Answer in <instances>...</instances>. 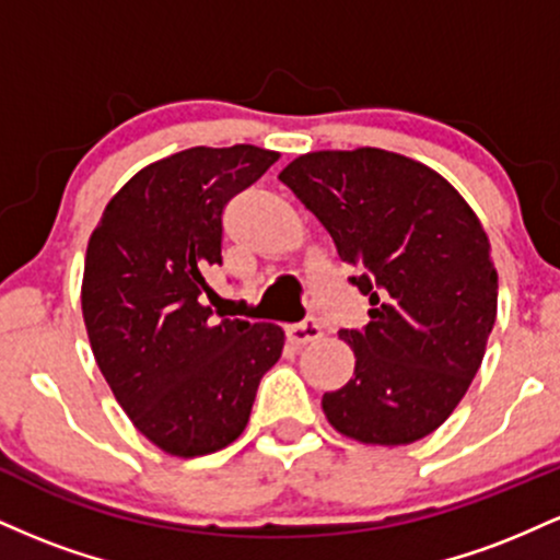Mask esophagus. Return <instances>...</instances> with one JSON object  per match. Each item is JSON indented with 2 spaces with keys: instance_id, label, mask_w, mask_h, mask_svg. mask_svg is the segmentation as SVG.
Returning <instances> with one entry per match:
<instances>
[{
  "instance_id": "34e87169",
  "label": "esophagus",
  "mask_w": 560,
  "mask_h": 560,
  "mask_svg": "<svg viewBox=\"0 0 560 560\" xmlns=\"http://www.w3.org/2000/svg\"><path fill=\"white\" fill-rule=\"evenodd\" d=\"M287 339L292 342L294 347H305L311 342H316V339H320V324L316 318H305L300 320V324L289 326L287 329Z\"/></svg>"
}]
</instances>
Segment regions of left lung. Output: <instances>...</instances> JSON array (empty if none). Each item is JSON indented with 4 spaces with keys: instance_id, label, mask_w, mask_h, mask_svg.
Instances as JSON below:
<instances>
[{
    "instance_id": "obj_1",
    "label": "left lung",
    "mask_w": 560,
    "mask_h": 560,
    "mask_svg": "<svg viewBox=\"0 0 560 560\" xmlns=\"http://www.w3.org/2000/svg\"><path fill=\"white\" fill-rule=\"evenodd\" d=\"M279 182L329 231L350 284L371 302L339 339L355 374L324 413L363 445H410L442 427L485 358L498 271L477 213L440 173L397 152H307Z\"/></svg>"
}]
</instances>
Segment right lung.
I'll use <instances>...</instances> for the list:
<instances>
[{"mask_svg": "<svg viewBox=\"0 0 560 560\" xmlns=\"http://www.w3.org/2000/svg\"><path fill=\"white\" fill-rule=\"evenodd\" d=\"M279 152L191 147L141 168L89 236L81 311L115 400L152 445L197 458L244 432L284 331L210 320L208 271L221 266L223 210Z\"/></svg>", "mask_w": 560, "mask_h": 560, "instance_id": "add662e5", "label": "right lung"}]
</instances>
